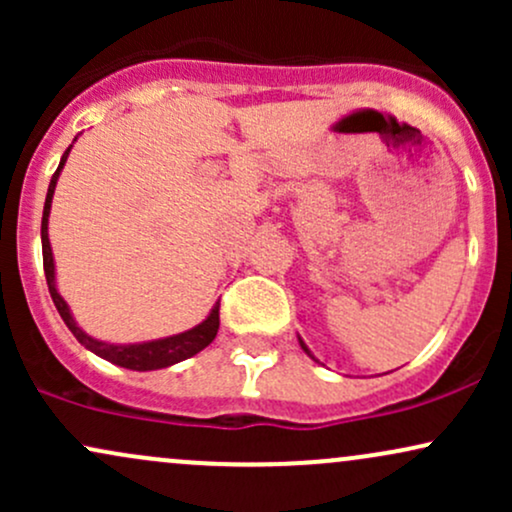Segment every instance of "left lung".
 Wrapping results in <instances>:
<instances>
[{"label":"left lung","mask_w":512,"mask_h":512,"mask_svg":"<svg viewBox=\"0 0 512 512\" xmlns=\"http://www.w3.org/2000/svg\"><path fill=\"white\" fill-rule=\"evenodd\" d=\"M298 344H301V349H303V351H305V354H308L310 358H313V361H315V363H320V361H317V358H315V354H313V351H310V349H308V344H305L301 337H298Z\"/></svg>","instance_id":"8db88e82"}]
</instances>
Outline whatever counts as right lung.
Wrapping results in <instances>:
<instances>
[{"mask_svg": "<svg viewBox=\"0 0 512 512\" xmlns=\"http://www.w3.org/2000/svg\"><path fill=\"white\" fill-rule=\"evenodd\" d=\"M76 142V139H74ZM72 142V146H74ZM72 146H69L67 151H64L60 166H57L55 175H52L50 180V187H48V197H45V207H43V223H40V240H43V267H45V279H48V289H50V296H52V303H55L57 313L64 320V325L69 327V332L74 334L76 342L81 346H86L91 354L105 358V361L115 363V366L120 368H129V370H158V368H168V366H175V363L185 361V358L199 354L202 349H207V346L214 342L216 332H219V301L214 303V308L209 310V315L204 317L199 325L192 327V330H185L180 334H170V337H163V339H151V342H134V344H110V342H103V339H96L91 337V334H86L84 330L79 327V322L74 320L72 310H69V305L64 298L60 296V291H57V274H55V255H52V248H50V236H48V223H50V209H52V195H55V187H57V180H60V173L64 168V163H67V156L69 151H72Z\"/></svg>", "mask_w": 512, "mask_h": 512, "instance_id": "add662e5", "label": "right lung"}]
</instances>
